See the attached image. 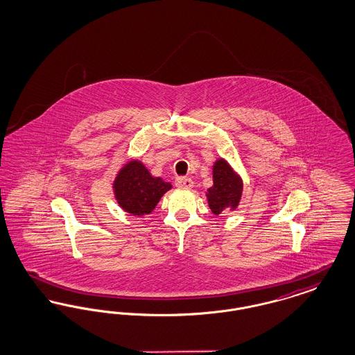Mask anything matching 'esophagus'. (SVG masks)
<instances>
[{
    "label": "esophagus",
    "instance_id": "obj_1",
    "mask_svg": "<svg viewBox=\"0 0 355 355\" xmlns=\"http://www.w3.org/2000/svg\"><path fill=\"white\" fill-rule=\"evenodd\" d=\"M175 186L177 187H181V189H191L194 186L193 180L190 178H186V177H180L175 180Z\"/></svg>",
    "mask_w": 355,
    "mask_h": 355
}]
</instances>
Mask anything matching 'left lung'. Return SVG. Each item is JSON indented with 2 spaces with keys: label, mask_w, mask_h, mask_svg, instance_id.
<instances>
[{
  "label": "left lung",
  "mask_w": 355,
  "mask_h": 355,
  "mask_svg": "<svg viewBox=\"0 0 355 355\" xmlns=\"http://www.w3.org/2000/svg\"><path fill=\"white\" fill-rule=\"evenodd\" d=\"M243 190V182L239 174L220 158L213 165V186L207 189L206 197L213 214L218 216L227 210H236Z\"/></svg>",
  "instance_id": "1"
}]
</instances>
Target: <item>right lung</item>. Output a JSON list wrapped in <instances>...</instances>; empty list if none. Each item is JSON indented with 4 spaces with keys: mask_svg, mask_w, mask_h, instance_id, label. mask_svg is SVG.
Listing matches in <instances>:
<instances>
[{
    "mask_svg": "<svg viewBox=\"0 0 355 355\" xmlns=\"http://www.w3.org/2000/svg\"><path fill=\"white\" fill-rule=\"evenodd\" d=\"M171 184L161 177H153L146 166L132 159L125 164L113 182V191L119 206L129 214L142 217L150 214Z\"/></svg>",
    "mask_w": 355,
    "mask_h": 355,
    "instance_id": "right-lung-1",
    "label": "right lung"
}]
</instances>
